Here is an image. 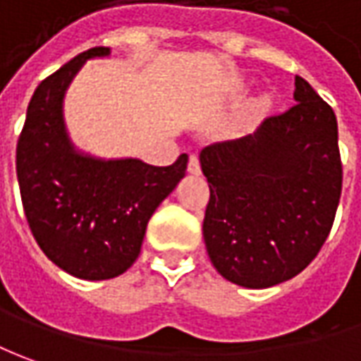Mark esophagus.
<instances>
[{
	"label": "esophagus",
	"instance_id": "1",
	"mask_svg": "<svg viewBox=\"0 0 361 361\" xmlns=\"http://www.w3.org/2000/svg\"><path fill=\"white\" fill-rule=\"evenodd\" d=\"M188 171H190V173H200L201 171L200 158H197L195 154H191L190 156V161H188Z\"/></svg>",
	"mask_w": 361,
	"mask_h": 361
}]
</instances>
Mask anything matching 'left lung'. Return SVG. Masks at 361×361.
I'll return each instance as SVG.
<instances>
[{"mask_svg": "<svg viewBox=\"0 0 361 361\" xmlns=\"http://www.w3.org/2000/svg\"><path fill=\"white\" fill-rule=\"evenodd\" d=\"M296 104L257 134L201 149L209 201L203 239L227 281L267 288L302 273L322 249L342 193L338 122L302 77Z\"/></svg>", "mask_w": 361, "mask_h": 361, "instance_id": "obj_1", "label": "left lung"}]
</instances>
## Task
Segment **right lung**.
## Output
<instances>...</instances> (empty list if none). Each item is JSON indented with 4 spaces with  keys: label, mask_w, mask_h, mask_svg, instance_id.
Listing matches in <instances>:
<instances>
[{
    "label": "right lung",
    "mask_w": 361,
    "mask_h": 361,
    "mask_svg": "<svg viewBox=\"0 0 361 361\" xmlns=\"http://www.w3.org/2000/svg\"><path fill=\"white\" fill-rule=\"evenodd\" d=\"M80 53L41 80L17 140L16 168L29 229L41 251L85 281H106L138 259L152 213L185 176L188 154L171 166L94 160L73 149L63 124V97L87 59Z\"/></svg>",
    "instance_id": "add662e5"
}]
</instances>
